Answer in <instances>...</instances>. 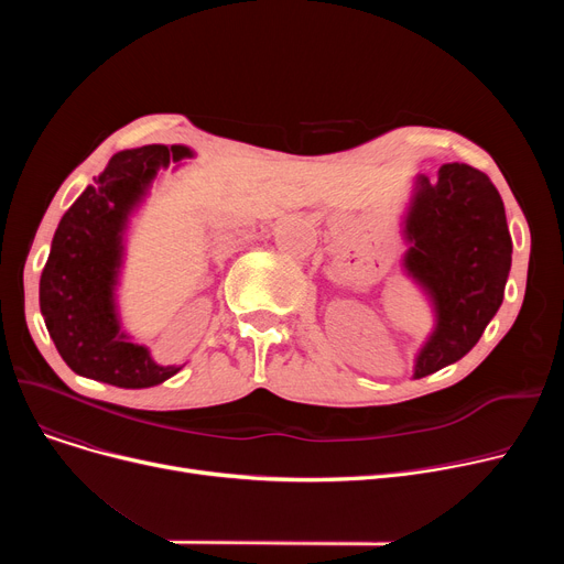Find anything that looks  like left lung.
<instances>
[{"mask_svg":"<svg viewBox=\"0 0 564 564\" xmlns=\"http://www.w3.org/2000/svg\"><path fill=\"white\" fill-rule=\"evenodd\" d=\"M406 272L432 297L436 329L413 377L459 361L487 329L506 294L512 237L506 205L489 175L468 164H443L438 181L419 175L406 217Z\"/></svg>","mask_w":564,"mask_h":564,"instance_id":"left-lung-1","label":"left lung"}]
</instances>
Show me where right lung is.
I'll list each match as a JSON object with an SVG mask.
<instances>
[{
  "label": "right lung",
  "mask_w": 564,
  "mask_h": 564,
  "mask_svg": "<svg viewBox=\"0 0 564 564\" xmlns=\"http://www.w3.org/2000/svg\"><path fill=\"white\" fill-rule=\"evenodd\" d=\"M192 155L185 145H143L116 153L68 207L41 274V313L68 368L118 389H148L181 368L158 366L143 345L121 334L113 285L123 230L160 169Z\"/></svg>",
  "instance_id": "right-lung-1"
}]
</instances>
